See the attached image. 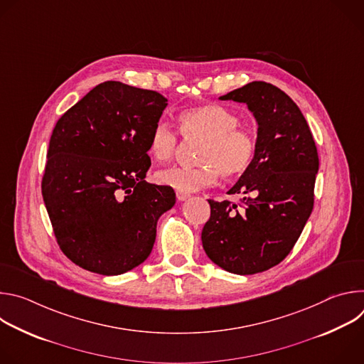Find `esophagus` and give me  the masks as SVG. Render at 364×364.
I'll use <instances>...</instances> for the list:
<instances>
[{
    "mask_svg": "<svg viewBox=\"0 0 364 364\" xmlns=\"http://www.w3.org/2000/svg\"><path fill=\"white\" fill-rule=\"evenodd\" d=\"M188 196H190L188 193H184V191H178V190L176 191V197H177V200H178V201H184L186 198H188Z\"/></svg>",
    "mask_w": 364,
    "mask_h": 364,
    "instance_id": "obj_1",
    "label": "esophagus"
}]
</instances>
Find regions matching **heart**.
<instances>
[{"instance_id": "heart-1", "label": "heart", "mask_w": 364, "mask_h": 364, "mask_svg": "<svg viewBox=\"0 0 364 364\" xmlns=\"http://www.w3.org/2000/svg\"><path fill=\"white\" fill-rule=\"evenodd\" d=\"M180 132L186 138H201L197 154L198 167H171L157 173V181L176 191L191 193L215 186L222 174L235 178L245 174L256 157V138L247 128L239 127L236 114L215 103L184 109L178 115ZM178 148V132L167 122L154 127L148 149L155 161H170Z\"/></svg>"}]
</instances>
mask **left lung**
I'll list each match as a JSON object with an SVG mask.
<instances>
[{"label": "left lung", "instance_id": "left-lung-1", "mask_svg": "<svg viewBox=\"0 0 364 364\" xmlns=\"http://www.w3.org/2000/svg\"><path fill=\"white\" fill-rule=\"evenodd\" d=\"M245 102L257 121L256 157L229 194L240 203L209 200L203 247L228 272L268 271L288 256L314 207L318 152L296 103L279 87L250 82L220 96Z\"/></svg>", "mask_w": 364, "mask_h": 364}]
</instances>
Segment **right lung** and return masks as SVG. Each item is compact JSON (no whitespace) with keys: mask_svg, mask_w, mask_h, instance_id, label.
<instances>
[{"mask_svg":"<svg viewBox=\"0 0 364 364\" xmlns=\"http://www.w3.org/2000/svg\"><path fill=\"white\" fill-rule=\"evenodd\" d=\"M166 107L159 92L108 80L56 122L41 194L58 245L77 267L121 275L149 256L157 220L176 203L171 187L144 180Z\"/></svg>","mask_w":364,"mask_h":364,"instance_id":"obj_1","label":"right lung"}]
</instances>
